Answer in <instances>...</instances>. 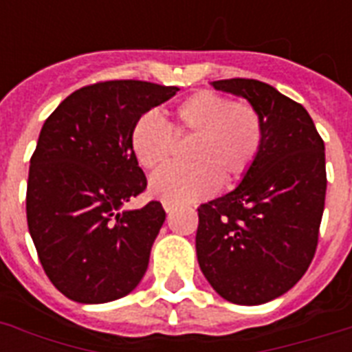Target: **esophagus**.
<instances>
[{"label": "esophagus", "instance_id": "obj_1", "mask_svg": "<svg viewBox=\"0 0 352 352\" xmlns=\"http://www.w3.org/2000/svg\"><path fill=\"white\" fill-rule=\"evenodd\" d=\"M162 206H164L166 214H171V212H173V204H170V203H162Z\"/></svg>", "mask_w": 352, "mask_h": 352}]
</instances>
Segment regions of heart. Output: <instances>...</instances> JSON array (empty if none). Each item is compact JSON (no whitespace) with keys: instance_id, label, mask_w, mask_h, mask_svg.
Wrapping results in <instances>:
<instances>
[{"instance_id":"1","label":"heart","mask_w":352,"mask_h":352,"mask_svg":"<svg viewBox=\"0 0 352 352\" xmlns=\"http://www.w3.org/2000/svg\"><path fill=\"white\" fill-rule=\"evenodd\" d=\"M173 133L192 135L188 149L192 166H166L151 177L149 192L170 204H190L208 197L219 186L235 182L250 170L263 148L265 124L256 107L232 102L214 91H197L173 111ZM131 151L144 170L170 159L173 138L166 122L146 113L131 129Z\"/></svg>"}]
</instances>
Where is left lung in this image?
Masks as SVG:
<instances>
[{
	"label": "left lung",
	"mask_w": 352,
	"mask_h": 352,
	"mask_svg": "<svg viewBox=\"0 0 352 352\" xmlns=\"http://www.w3.org/2000/svg\"><path fill=\"white\" fill-rule=\"evenodd\" d=\"M245 98L265 124L263 148L237 186L199 208V267L237 305L289 292L311 265L325 206V144L298 102L259 80L212 82Z\"/></svg>",
	"instance_id": "1"
}]
</instances>
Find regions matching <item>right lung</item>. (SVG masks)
Wrapping results in <instances>:
<instances>
[{
	"label": "right lung",
	"instance_id": "right-lung-1",
	"mask_svg": "<svg viewBox=\"0 0 352 352\" xmlns=\"http://www.w3.org/2000/svg\"><path fill=\"white\" fill-rule=\"evenodd\" d=\"M179 87L113 80L69 95L40 131L27 182V225L52 285L78 303H107L137 289L166 212L127 210L146 190L131 129Z\"/></svg>",
	"mask_w": 352,
	"mask_h": 352
}]
</instances>
